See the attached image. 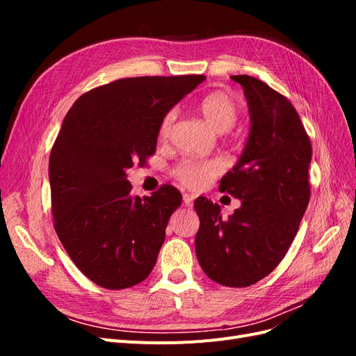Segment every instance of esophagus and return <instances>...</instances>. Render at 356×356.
Instances as JSON below:
<instances>
[{"label": "esophagus", "instance_id": "34e87169", "mask_svg": "<svg viewBox=\"0 0 356 356\" xmlns=\"http://www.w3.org/2000/svg\"><path fill=\"white\" fill-rule=\"evenodd\" d=\"M182 200H184V207L186 208H193V197L190 195H184L182 196Z\"/></svg>", "mask_w": 356, "mask_h": 356}]
</instances>
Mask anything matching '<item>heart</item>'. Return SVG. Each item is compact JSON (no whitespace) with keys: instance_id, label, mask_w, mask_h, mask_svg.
<instances>
[{"instance_id":"obj_1","label":"heart","mask_w":356,"mask_h":356,"mask_svg":"<svg viewBox=\"0 0 356 356\" xmlns=\"http://www.w3.org/2000/svg\"><path fill=\"white\" fill-rule=\"evenodd\" d=\"M199 110L207 123L215 132L224 134L230 131L238 122L239 105L234 101L232 95L222 90H215L208 93L199 102ZM177 110H169L159 124V139H166L175 123ZM221 170V163L217 160H182L174 169V175L182 184L199 190L208 186L212 177H215Z\"/></svg>"}]
</instances>
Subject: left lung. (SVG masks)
<instances>
[{"mask_svg":"<svg viewBox=\"0 0 356 356\" xmlns=\"http://www.w3.org/2000/svg\"><path fill=\"white\" fill-rule=\"evenodd\" d=\"M243 88L250 135L220 191L241 200L227 220L217 203L199 197L196 255L203 272L224 286L261 281L281 263L309 204L312 145L291 102L251 77L232 75Z\"/></svg>","mask_w":356,"mask_h":356,"instance_id":"1","label":"left lung"}]
</instances>
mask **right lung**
<instances>
[{"instance_id": "1", "label": "right lung", "mask_w": 356, "mask_h": 356, "mask_svg": "<svg viewBox=\"0 0 356 356\" xmlns=\"http://www.w3.org/2000/svg\"><path fill=\"white\" fill-rule=\"evenodd\" d=\"M203 80H115L81 95L63 118L49 161L55 230L96 285L123 289L152 273L182 196L172 186L134 196L126 170L156 152L161 118Z\"/></svg>"}]
</instances>
